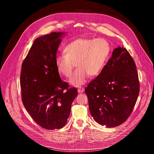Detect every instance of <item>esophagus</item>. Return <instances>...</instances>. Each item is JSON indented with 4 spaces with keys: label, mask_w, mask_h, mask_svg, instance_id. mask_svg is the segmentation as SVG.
Returning a JSON list of instances; mask_svg holds the SVG:
<instances>
[{
    "label": "esophagus",
    "mask_w": 154,
    "mask_h": 154,
    "mask_svg": "<svg viewBox=\"0 0 154 154\" xmlns=\"http://www.w3.org/2000/svg\"><path fill=\"white\" fill-rule=\"evenodd\" d=\"M84 91V88H80L78 89V92H79V93H83Z\"/></svg>",
    "instance_id": "obj_1"
}]
</instances>
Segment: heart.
<instances>
[{
	"label": "heart",
	"mask_w": 154,
	"mask_h": 154,
	"mask_svg": "<svg viewBox=\"0 0 154 154\" xmlns=\"http://www.w3.org/2000/svg\"><path fill=\"white\" fill-rule=\"evenodd\" d=\"M65 54L56 57L59 73L70 77L76 65L78 68L70 80L72 86L85 84L90 76H97L102 71L111 53L110 44L103 38H78L67 44Z\"/></svg>",
	"instance_id": "1"
}]
</instances>
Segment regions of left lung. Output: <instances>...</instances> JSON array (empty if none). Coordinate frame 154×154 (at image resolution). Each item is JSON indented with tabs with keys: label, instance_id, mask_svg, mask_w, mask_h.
Wrapping results in <instances>:
<instances>
[{
	"label": "left lung",
	"instance_id": "obj_1",
	"mask_svg": "<svg viewBox=\"0 0 154 154\" xmlns=\"http://www.w3.org/2000/svg\"><path fill=\"white\" fill-rule=\"evenodd\" d=\"M140 92L134 61L124 47L114 49L99 75L85 89L91 115L98 124L114 127L125 122Z\"/></svg>",
	"mask_w": 154,
	"mask_h": 154
}]
</instances>
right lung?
Instances as JSON below:
<instances>
[{
    "mask_svg": "<svg viewBox=\"0 0 154 154\" xmlns=\"http://www.w3.org/2000/svg\"><path fill=\"white\" fill-rule=\"evenodd\" d=\"M64 32H52L34 42L22 63V100L33 120L48 130L66 125L71 106L77 96L75 88L61 81L56 57Z\"/></svg>",
    "mask_w": 154,
    "mask_h": 154,
    "instance_id": "1",
    "label": "right lung"
}]
</instances>
